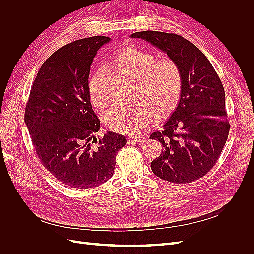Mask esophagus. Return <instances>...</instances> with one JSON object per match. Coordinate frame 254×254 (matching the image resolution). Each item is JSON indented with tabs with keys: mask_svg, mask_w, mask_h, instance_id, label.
Here are the masks:
<instances>
[{
	"mask_svg": "<svg viewBox=\"0 0 254 254\" xmlns=\"http://www.w3.org/2000/svg\"><path fill=\"white\" fill-rule=\"evenodd\" d=\"M130 140L133 142H136V143H144V142H146V137L145 136H132V137H130Z\"/></svg>",
	"mask_w": 254,
	"mask_h": 254,
	"instance_id": "1",
	"label": "esophagus"
}]
</instances>
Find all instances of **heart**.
I'll use <instances>...</instances> for the list:
<instances>
[{
  "mask_svg": "<svg viewBox=\"0 0 254 254\" xmlns=\"http://www.w3.org/2000/svg\"><path fill=\"white\" fill-rule=\"evenodd\" d=\"M112 65L133 80V94L139 97L106 113V124L113 131L125 134L140 132L152 121L153 112L162 117L178 103L182 91V73L176 61H156V56L147 51L128 48L113 57ZM104 74V68H99L88 84L91 101L97 108L107 104L98 89Z\"/></svg>",
  "mask_w": 254,
  "mask_h": 254,
  "instance_id": "heart-1",
  "label": "heart"
}]
</instances>
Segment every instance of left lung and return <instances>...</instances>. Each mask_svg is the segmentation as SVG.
<instances>
[{
	"label": "left lung",
	"instance_id": "8db88e82",
	"mask_svg": "<svg viewBox=\"0 0 254 254\" xmlns=\"http://www.w3.org/2000/svg\"><path fill=\"white\" fill-rule=\"evenodd\" d=\"M130 37L150 43L180 66L178 104L163 123L162 131L149 136L163 146L150 167L163 180L193 182L212 170L228 139L230 124L222 83L204 54L183 37L153 30Z\"/></svg>",
	"mask_w": 254,
	"mask_h": 254
}]
</instances>
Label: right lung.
I'll return each instance as SVG.
<instances>
[{"mask_svg": "<svg viewBox=\"0 0 254 254\" xmlns=\"http://www.w3.org/2000/svg\"><path fill=\"white\" fill-rule=\"evenodd\" d=\"M109 37L84 38L57 50L44 61L33 83L24 121L41 163L64 186L90 189L108 181L122 134L101 128L92 109L89 74L97 51Z\"/></svg>", "mask_w": 254, "mask_h": 254, "instance_id": "add662e5", "label": "right lung"}]
</instances>
